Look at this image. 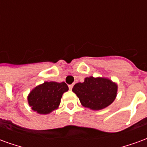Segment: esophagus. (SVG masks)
Instances as JSON below:
<instances>
[{"label":"esophagus","instance_id":"esophagus-1","mask_svg":"<svg viewBox=\"0 0 147 147\" xmlns=\"http://www.w3.org/2000/svg\"><path fill=\"white\" fill-rule=\"evenodd\" d=\"M68 87H69V90H72V88H73V84L69 85V86H68Z\"/></svg>","mask_w":147,"mask_h":147}]
</instances>
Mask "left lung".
<instances>
[{
  "label": "left lung",
  "mask_w": 147,
  "mask_h": 147,
  "mask_svg": "<svg viewBox=\"0 0 147 147\" xmlns=\"http://www.w3.org/2000/svg\"><path fill=\"white\" fill-rule=\"evenodd\" d=\"M118 86L105 77H86L83 83L72 88L81 105L92 110H101L111 105L117 95Z\"/></svg>",
  "instance_id": "8db88e82"
}]
</instances>
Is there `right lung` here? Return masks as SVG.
Returning a JSON list of instances; mask_svg holds the SVG:
<instances>
[{
  "mask_svg": "<svg viewBox=\"0 0 147 147\" xmlns=\"http://www.w3.org/2000/svg\"><path fill=\"white\" fill-rule=\"evenodd\" d=\"M68 90L64 82H44L31 90L27 102L32 110L39 114H49L57 109L63 94Z\"/></svg>",
  "mask_w": 147,
  "mask_h": 147,
  "instance_id": "right-lung-1",
  "label": "right lung"
}]
</instances>
